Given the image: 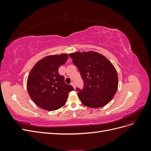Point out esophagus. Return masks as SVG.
Wrapping results in <instances>:
<instances>
[{
  "label": "esophagus",
  "instance_id": "esophagus-1",
  "mask_svg": "<svg viewBox=\"0 0 151 151\" xmlns=\"http://www.w3.org/2000/svg\"><path fill=\"white\" fill-rule=\"evenodd\" d=\"M70 84L73 86V88H74V89L76 88V85H75V83H74V82H72V83H70Z\"/></svg>",
  "mask_w": 151,
  "mask_h": 151
}]
</instances>
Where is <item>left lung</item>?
Masks as SVG:
<instances>
[{"mask_svg": "<svg viewBox=\"0 0 151 151\" xmlns=\"http://www.w3.org/2000/svg\"><path fill=\"white\" fill-rule=\"evenodd\" d=\"M69 57L83 81V88H76L82 103L94 108L107 104L115 94L118 84L117 72L112 63L94 52H76Z\"/></svg>", "mask_w": 151, "mask_h": 151, "instance_id": "left-lung-1", "label": "left lung"}]
</instances>
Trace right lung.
Returning a JSON list of instances; mask_svg holds the SVG:
<instances>
[{
    "instance_id": "add662e5",
    "label": "right lung",
    "mask_w": 151,
    "mask_h": 151,
    "mask_svg": "<svg viewBox=\"0 0 151 151\" xmlns=\"http://www.w3.org/2000/svg\"><path fill=\"white\" fill-rule=\"evenodd\" d=\"M68 59L67 54L47 56L32 68L27 81V89L31 99L43 109L56 110L67 101L68 94L74 90L59 74L58 68Z\"/></svg>"
}]
</instances>
